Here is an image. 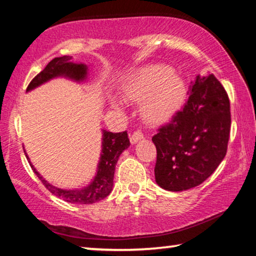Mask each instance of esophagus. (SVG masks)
Returning <instances> with one entry per match:
<instances>
[{
	"mask_svg": "<svg viewBox=\"0 0 256 256\" xmlns=\"http://www.w3.org/2000/svg\"><path fill=\"white\" fill-rule=\"evenodd\" d=\"M141 138H144V132H142L141 130H136L131 136V142L132 144H136V142L138 140H141Z\"/></svg>",
	"mask_w": 256,
	"mask_h": 256,
	"instance_id": "esophagus-1",
	"label": "esophagus"
}]
</instances>
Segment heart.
Here are the masks:
<instances>
[{"label":"heart","mask_w":256,"mask_h":256,"mask_svg":"<svg viewBox=\"0 0 256 256\" xmlns=\"http://www.w3.org/2000/svg\"><path fill=\"white\" fill-rule=\"evenodd\" d=\"M123 94L128 100L144 104V112L152 120H162L174 114L183 100L185 86L178 76L166 66L142 68L128 76L123 84ZM116 106H120L115 102Z\"/></svg>","instance_id":"1"}]
</instances>
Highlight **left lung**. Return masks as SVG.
Instances as JSON below:
<instances>
[{"instance_id":"1","label":"left lung","mask_w":256,"mask_h":256,"mask_svg":"<svg viewBox=\"0 0 256 256\" xmlns=\"http://www.w3.org/2000/svg\"><path fill=\"white\" fill-rule=\"evenodd\" d=\"M188 94L182 110L152 136L156 182L172 192L203 183L226 156L230 136V102L212 73L198 76Z\"/></svg>"}]
</instances>
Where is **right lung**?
Instances as JSON below:
<instances>
[{
	"label": "right lung",
	"mask_w": 256,
	"mask_h": 256,
	"mask_svg": "<svg viewBox=\"0 0 256 256\" xmlns=\"http://www.w3.org/2000/svg\"><path fill=\"white\" fill-rule=\"evenodd\" d=\"M71 56H62V58H55L47 64L44 70L40 71L38 74L30 81L28 84L27 92L36 86H40L44 82L53 79L55 76H64L76 81L84 80L86 76V66L84 64H76L71 62ZM130 144L128 132L112 133L104 131L102 134V150L99 162L97 175L92 184L82 190H62L42 178L34 170L32 164V168L45 188L53 193L58 198H63L64 201L70 203H78V204H90L97 201L105 198L110 193L112 188V180H114L115 167L118 164V157L123 151L128 148ZM28 159V156L26 154Z\"/></svg>",
	"instance_id": "1"
}]
</instances>
